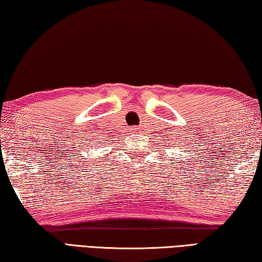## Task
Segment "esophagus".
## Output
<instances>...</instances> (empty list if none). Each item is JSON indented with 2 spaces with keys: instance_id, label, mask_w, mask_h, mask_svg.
<instances>
[{
  "instance_id": "34e87169",
  "label": "esophagus",
  "mask_w": 262,
  "mask_h": 262,
  "mask_svg": "<svg viewBox=\"0 0 262 262\" xmlns=\"http://www.w3.org/2000/svg\"><path fill=\"white\" fill-rule=\"evenodd\" d=\"M130 132H133V133H136V132H139V130H137V128H135V127H133L132 128V130Z\"/></svg>"
}]
</instances>
